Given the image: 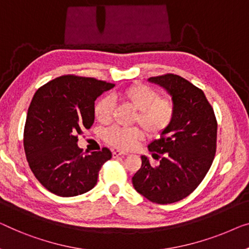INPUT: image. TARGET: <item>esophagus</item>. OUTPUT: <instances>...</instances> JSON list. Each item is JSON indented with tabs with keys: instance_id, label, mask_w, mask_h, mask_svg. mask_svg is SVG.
<instances>
[{
	"instance_id": "34e87169",
	"label": "esophagus",
	"mask_w": 249,
	"mask_h": 249,
	"mask_svg": "<svg viewBox=\"0 0 249 249\" xmlns=\"http://www.w3.org/2000/svg\"><path fill=\"white\" fill-rule=\"evenodd\" d=\"M128 153L122 151H114L113 152V158H118V157H124V155H127Z\"/></svg>"
}]
</instances>
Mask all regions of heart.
Listing matches in <instances>:
<instances>
[{
    "label": "heart",
    "mask_w": 249,
    "mask_h": 249,
    "mask_svg": "<svg viewBox=\"0 0 249 249\" xmlns=\"http://www.w3.org/2000/svg\"><path fill=\"white\" fill-rule=\"evenodd\" d=\"M116 97L123 99L136 109L133 122L142 126L148 135H161L173 122L176 106L172 99L162 97L157 89L147 85H131L122 89ZM113 109L114 103L112 98L103 97L94 107L95 118L101 124L109 123L112 120ZM142 129L139 126L129 128L113 126L104 132V140L107 144L120 150H132L140 141L144 139Z\"/></svg>",
    "instance_id": "heart-1"
}]
</instances>
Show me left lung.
<instances>
[{"mask_svg":"<svg viewBox=\"0 0 249 249\" xmlns=\"http://www.w3.org/2000/svg\"><path fill=\"white\" fill-rule=\"evenodd\" d=\"M172 96L176 115L159 140L148 144L158 166L142 155L132 178L135 190L152 202L180 201L196 190L213 164L217 147V120L201 89L184 78L166 73L151 77Z\"/></svg>","mask_w":249,"mask_h":249,"instance_id":"obj_1","label":"left lung"}]
</instances>
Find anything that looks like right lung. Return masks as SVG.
Masks as SVG:
<instances>
[{"instance_id": "1", "label": "right lung", "mask_w": 249, "mask_h": 249, "mask_svg": "<svg viewBox=\"0 0 249 249\" xmlns=\"http://www.w3.org/2000/svg\"><path fill=\"white\" fill-rule=\"evenodd\" d=\"M114 84L66 75L55 78L33 96L24 126L25 157L47 190L75 196L91 190L99 170L112 158L107 147L84 155L78 135L94 124L95 101Z\"/></svg>"}]
</instances>
